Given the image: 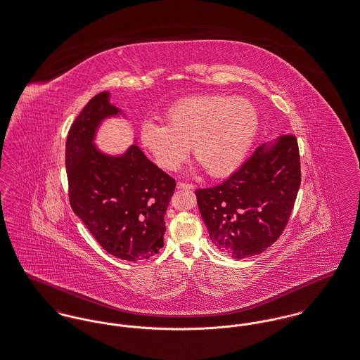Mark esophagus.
Listing matches in <instances>:
<instances>
[{
	"label": "esophagus",
	"mask_w": 360,
	"mask_h": 360,
	"mask_svg": "<svg viewBox=\"0 0 360 360\" xmlns=\"http://www.w3.org/2000/svg\"><path fill=\"white\" fill-rule=\"evenodd\" d=\"M176 189H185V191H191L194 189V186L191 184H185V182H178L176 184Z\"/></svg>",
	"instance_id": "1"
}]
</instances>
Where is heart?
<instances>
[{
  "mask_svg": "<svg viewBox=\"0 0 360 360\" xmlns=\"http://www.w3.org/2000/svg\"><path fill=\"white\" fill-rule=\"evenodd\" d=\"M166 124L146 121L140 141L156 165L174 171L189 149L212 176L238 169L252 149L259 114L252 102L233 95L189 96L167 108Z\"/></svg>",
  "mask_w": 360,
  "mask_h": 360,
  "instance_id": "b5f03b06",
  "label": "heart"
}]
</instances>
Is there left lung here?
<instances>
[{"instance_id":"8db88e82","label":"left lung","mask_w":360,"mask_h":360,"mask_svg":"<svg viewBox=\"0 0 360 360\" xmlns=\"http://www.w3.org/2000/svg\"><path fill=\"white\" fill-rule=\"evenodd\" d=\"M299 186L295 136L258 147L229 179L195 191L212 243L236 259L265 252L284 231Z\"/></svg>"}]
</instances>
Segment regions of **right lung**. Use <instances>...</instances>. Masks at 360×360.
I'll use <instances>...</instances> for the list:
<instances>
[{"label": "right lung", "instance_id": "1", "mask_svg": "<svg viewBox=\"0 0 360 360\" xmlns=\"http://www.w3.org/2000/svg\"><path fill=\"white\" fill-rule=\"evenodd\" d=\"M124 115L110 92L94 96L69 129L65 166L69 201L107 253L140 261L159 253L166 233L165 213L175 179L153 165L136 144L121 155L95 146L102 122Z\"/></svg>", "mask_w": 360, "mask_h": 360}]
</instances>
